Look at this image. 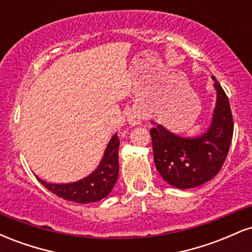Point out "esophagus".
<instances>
[{
    "label": "esophagus",
    "instance_id": "1",
    "mask_svg": "<svg viewBox=\"0 0 252 252\" xmlns=\"http://www.w3.org/2000/svg\"><path fill=\"white\" fill-rule=\"evenodd\" d=\"M141 120H142V117H141V115L138 114L137 111H131L128 116V122L129 124H131V126H137V124H140Z\"/></svg>",
    "mask_w": 252,
    "mask_h": 252
}]
</instances>
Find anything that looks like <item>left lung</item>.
<instances>
[{
	"label": "left lung",
	"instance_id": "1",
	"mask_svg": "<svg viewBox=\"0 0 252 252\" xmlns=\"http://www.w3.org/2000/svg\"><path fill=\"white\" fill-rule=\"evenodd\" d=\"M217 105L211 126L196 138H182L162 126L150 129L156 169L169 185L186 189L200 186L220 172L233 135L228 98L213 76Z\"/></svg>",
	"mask_w": 252,
	"mask_h": 252
}]
</instances>
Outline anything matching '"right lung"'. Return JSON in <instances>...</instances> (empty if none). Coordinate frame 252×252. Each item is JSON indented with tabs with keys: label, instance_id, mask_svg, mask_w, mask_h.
<instances>
[{
	"label": "right lung",
	"instance_id": "obj_1",
	"mask_svg": "<svg viewBox=\"0 0 252 252\" xmlns=\"http://www.w3.org/2000/svg\"><path fill=\"white\" fill-rule=\"evenodd\" d=\"M118 147L120 140L117 134H115L106 147L105 154L98 168L83 180L66 185H56L47 184L37 176L36 178L48 190L67 201L79 204L99 201L100 199L108 196L117 181Z\"/></svg>",
	"mask_w": 252,
	"mask_h": 252
}]
</instances>
